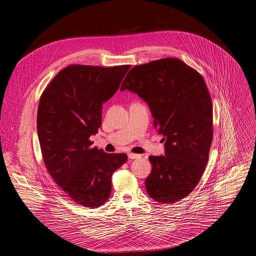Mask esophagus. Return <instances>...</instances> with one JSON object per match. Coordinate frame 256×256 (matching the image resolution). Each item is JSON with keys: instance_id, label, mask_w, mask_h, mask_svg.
I'll return each instance as SVG.
<instances>
[{"instance_id": "34e87169", "label": "esophagus", "mask_w": 256, "mask_h": 256, "mask_svg": "<svg viewBox=\"0 0 256 256\" xmlns=\"http://www.w3.org/2000/svg\"><path fill=\"white\" fill-rule=\"evenodd\" d=\"M128 156L130 159H138V158L140 157V155H138V154H134V153H128Z\"/></svg>"}]
</instances>
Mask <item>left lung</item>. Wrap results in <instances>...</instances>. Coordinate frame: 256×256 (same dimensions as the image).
Listing matches in <instances>:
<instances>
[{
    "label": "left lung",
    "mask_w": 256,
    "mask_h": 256,
    "mask_svg": "<svg viewBox=\"0 0 256 256\" xmlns=\"http://www.w3.org/2000/svg\"><path fill=\"white\" fill-rule=\"evenodd\" d=\"M149 105L154 126L163 134L165 156H150L148 194L160 204L186 198L200 182L212 140V98L198 72L179 58L134 66L120 87Z\"/></svg>",
    "instance_id": "left-lung-1"
}]
</instances>
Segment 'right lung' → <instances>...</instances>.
<instances>
[{
  "instance_id": "1",
  "label": "right lung",
  "mask_w": 256,
  "mask_h": 256,
  "mask_svg": "<svg viewBox=\"0 0 256 256\" xmlns=\"http://www.w3.org/2000/svg\"><path fill=\"white\" fill-rule=\"evenodd\" d=\"M130 66L70 64L40 96L38 134L46 167L56 184L78 204L102 206L112 192V173L126 154H107L89 138L102 124V104L110 99Z\"/></svg>"
}]
</instances>
